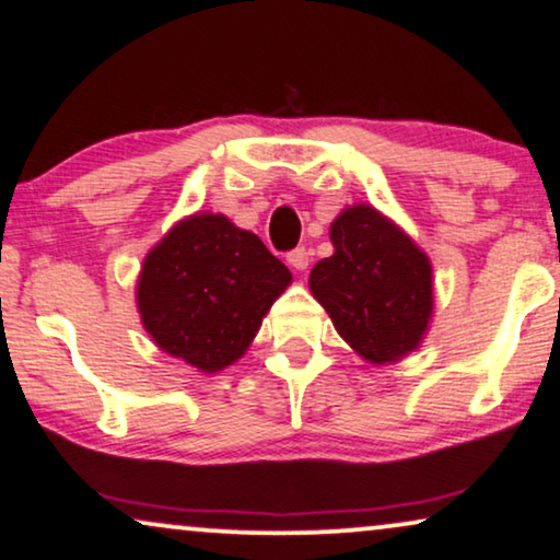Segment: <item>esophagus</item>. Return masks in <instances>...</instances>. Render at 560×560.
<instances>
[{
  "mask_svg": "<svg viewBox=\"0 0 560 560\" xmlns=\"http://www.w3.org/2000/svg\"><path fill=\"white\" fill-rule=\"evenodd\" d=\"M287 264L294 268V271H304L310 266V250L307 248H296L287 256Z\"/></svg>",
  "mask_w": 560,
  "mask_h": 560,
  "instance_id": "esophagus-1",
  "label": "esophagus"
}]
</instances>
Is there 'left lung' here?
Here are the masks:
<instances>
[{"label": "left lung", "instance_id": "1", "mask_svg": "<svg viewBox=\"0 0 560 560\" xmlns=\"http://www.w3.org/2000/svg\"><path fill=\"white\" fill-rule=\"evenodd\" d=\"M332 256L317 260L310 292L363 361L389 366L422 346L435 296L420 245L376 207H346L330 225Z\"/></svg>", "mask_w": 560, "mask_h": 560}]
</instances>
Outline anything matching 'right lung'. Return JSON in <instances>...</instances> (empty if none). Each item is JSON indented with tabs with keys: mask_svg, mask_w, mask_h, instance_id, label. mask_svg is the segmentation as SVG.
Wrapping results in <instances>:
<instances>
[{
	"mask_svg": "<svg viewBox=\"0 0 560 560\" xmlns=\"http://www.w3.org/2000/svg\"><path fill=\"white\" fill-rule=\"evenodd\" d=\"M292 271L225 214L194 212L148 250L136 302L163 353L202 374L245 355Z\"/></svg>",
	"mask_w": 560,
	"mask_h": 560,
	"instance_id": "obj_1",
	"label": "right lung"
}]
</instances>
